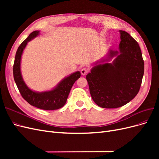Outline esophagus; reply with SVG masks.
Instances as JSON below:
<instances>
[{"label":"esophagus","mask_w":159,"mask_h":159,"mask_svg":"<svg viewBox=\"0 0 159 159\" xmlns=\"http://www.w3.org/2000/svg\"><path fill=\"white\" fill-rule=\"evenodd\" d=\"M88 73V70L86 68H82L81 70V74L82 75H86V74Z\"/></svg>","instance_id":"obj_1"}]
</instances>
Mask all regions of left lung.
Returning <instances> with one entry per match:
<instances>
[{"label": "left lung", "instance_id": "8db88e82", "mask_svg": "<svg viewBox=\"0 0 159 159\" xmlns=\"http://www.w3.org/2000/svg\"><path fill=\"white\" fill-rule=\"evenodd\" d=\"M118 50H109L106 56L95 62L86 75L93 102L103 108L122 107L137 95L144 74L140 47L129 33L119 30ZM113 57L112 63L108 62Z\"/></svg>", "mask_w": 159, "mask_h": 159}]
</instances>
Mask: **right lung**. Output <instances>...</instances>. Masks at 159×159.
<instances>
[{
	"label": "right lung",
	"instance_id": "right-lung-1",
	"mask_svg": "<svg viewBox=\"0 0 159 159\" xmlns=\"http://www.w3.org/2000/svg\"><path fill=\"white\" fill-rule=\"evenodd\" d=\"M40 31L32 32L18 47L13 66V75L17 88L22 98L32 106L44 110H55L62 107L66 104L70 90L81 74L75 71L66 77L52 90L38 92L28 87L23 80L20 70L21 57L28 42L39 36Z\"/></svg>",
	"mask_w": 159,
	"mask_h": 159
}]
</instances>
